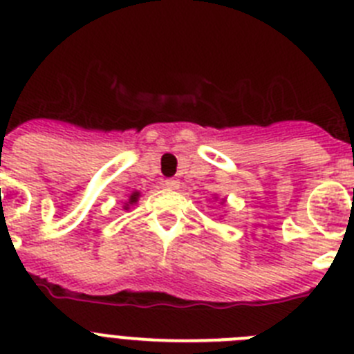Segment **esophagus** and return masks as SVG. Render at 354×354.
Masks as SVG:
<instances>
[{"label":"esophagus","instance_id":"1","mask_svg":"<svg viewBox=\"0 0 354 354\" xmlns=\"http://www.w3.org/2000/svg\"><path fill=\"white\" fill-rule=\"evenodd\" d=\"M179 180L177 179H167L165 180V186L168 187V189H179Z\"/></svg>","mask_w":354,"mask_h":354}]
</instances>
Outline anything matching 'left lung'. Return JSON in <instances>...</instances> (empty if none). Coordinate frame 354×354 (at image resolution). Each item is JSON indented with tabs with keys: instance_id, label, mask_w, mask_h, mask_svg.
I'll list each match as a JSON object with an SVG mask.
<instances>
[{
	"instance_id": "8db88e82",
	"label": "left lung",
	"mask_w": 354,
	"mask_h": 354,
	"mask_svg": "<svg viewBox=\"0 0 354 354\" xmlns=\"http://www.w3.org/2000/svg\"><path fill=\"white\" fill-rule=\"evenodd\" d=\"M214 198L217 200V196H214ZM219 203H221V205H225V203H226V200H225V198H223V200H219Z\"/></svg>"
}]
</instances>
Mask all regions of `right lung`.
<instances>
[{
	"label": "right lung",
	"mask_w": 354,
	"mask_h": 354,
	"mask_svg": "<svg viewBox=\"0 0 354 354\" xmlns=\"http://www.w3.org/2000/svg\"><path fill=\"white\" fill-rule=\"evenodd\" d=\"M138 198H140V193H138V191H135V193L129 194V200H128V202H126L124 210H128V209H129V205H133V203H137V202H138Z\"/></svg>",
	"instance_id": "obj_1"
}]
</instances>
